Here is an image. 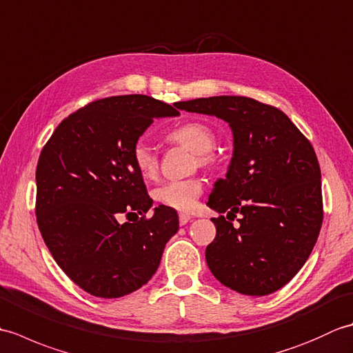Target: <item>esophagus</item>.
Masks as SVG:
<instances>
[{
    "mask_svg": "<svg viewBox=\"0 0 353 353\" xmlns=\"http://www.w3.org/2000/svg\"><path fill=\"white\" fill-rule=\"evenodd\" d=\"M192 220V216L188 214H181L179 215V223H181V226H185L186 223H190Z\"/></svg>",
    "mask_w": 353,
    "mask_h": 353,
    "instance_id": "obj_1",
    "label": "esophagus"
}]
</instances>
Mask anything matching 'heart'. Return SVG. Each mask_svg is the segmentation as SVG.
Segmentation results:
<instances>
[{
  "mask_svg": "<svg viewBox=\"0 0 353 353\" xmlns=\"http://www.w3.org/2000/svg\"><path fill=\"white\" fill-rule=\"evenodd\" d=\"M172 142L188 147L191 152L199 156L200 163H209L212 161L209 152L215 145V134L209 125L190 121L181 124L168 133ZM133 163L144 177H152L157 171V157L152 145L145 141H137L132 148ZM203 191V185L197 179H186V181H172L163 183L154 191V199L161 205L176 209V211L188 212L197 205V199Z\"/></svg>",
  "mask_w": 353,
  "mask_h": 353,
  "instance_id": "1",
  "label": "heart"
}]
</instances>
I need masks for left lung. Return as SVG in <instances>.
<instances>
[{
    "label": "left lung",
    "mask_w": 353,
    "mask_h": 353,
    "mask_svg": "<svg viewBox=\"0 0 353 353\" xmlns=\"http://www.w3.org/2000/svg\"><path fill=\"white\" fill-rule=\"evenodd\" d=\"M176 108L223 119L234 138L226 177L214 183L208 206L242 219L238 228L224 216L212 219L209 270L239 294H272L299 273L319 238L323 203L316 152L282 110L247 97L216 95Z\"/></svg>",
    "instance_id": "obj_1"
}]
</instances>
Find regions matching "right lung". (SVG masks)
I'll list each match as a JSON object with an SVG mask.
<instances>
[{"label":"right lung","mask_w":353,"mask_h":353,"mask_svg":"<svg viewBox=\"0 0 353 353\" xmlns=\"http://www.w3.org/2000/svg\"><path fill=\"white\" fill-rule=\"evenodd\" d=\"M181 112L147 95L94 101L57 125L36 168V216L65 274L89 294L117 299L156 273L179 230L176 209L153 206L132 148L153 119ZM123 213L139 221L119 223Z\"/></svg>","instance_id":"right-lung-1"}]
</instances>
